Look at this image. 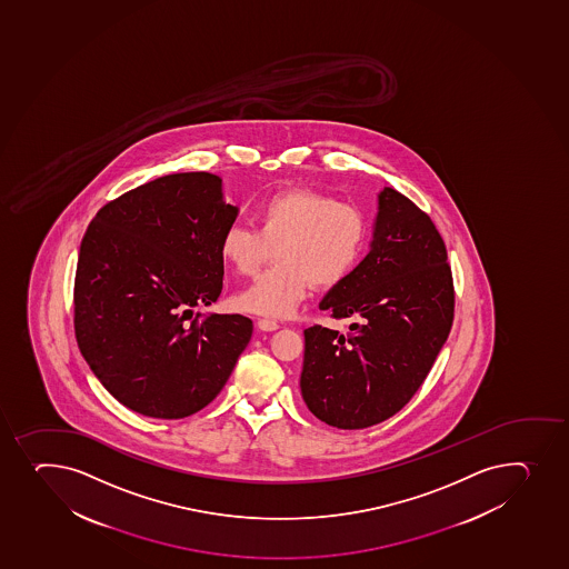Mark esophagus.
<instances>
[{
    "label": "esophagus",
    "mask_w": 569,
    "mask_h": 569,
    "mask_svg": "<svg viewBox=\"0 0 569 569\" xmlns=\"http://www.w3.org/2000/svg\"><path fill=\"white\" fill-rule=\"evenodd\" d=\"M278 322L272 321V319H258V329L263 330V332H274L278 330Z\"/></svg>",
    "instance_id": "obj_1"
}]
</instances>
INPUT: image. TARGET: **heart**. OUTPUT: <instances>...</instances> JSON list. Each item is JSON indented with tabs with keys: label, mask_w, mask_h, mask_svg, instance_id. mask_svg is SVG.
I'll list each match as a JSON object with an SVG mask.
<instances>
[{
	"label": "heart",
	"mask_w": 569,
	"mask_h": 569,
	"mask_svg": "<svg viewBox=\"0 0 569 569\" xmlns=\"http://www.w3.org/2000/svg\"><path fill=\"white\" fill-rule=\"evenodd\" d=\"M253 218L256 231L240 223L223 229L218 250L240 276L258 274L274 250L278 264L233 299L239 310L258 316H291L311 286L338 288L362 263L371 240L362 207L308 188L272 193Z\"/></svg>",
	"instance_id": "b5f03b06"
}]
</instances>
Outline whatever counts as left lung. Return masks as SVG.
<instances>
[{
  "label": "left lung",
  "instance_id": "obj_1",
  "mask_svg": "<svg viewBox=\"0 0 569 569\" xmlns=\"http://www.w3.org/2000/svg\"><path fill=\"white\" fill-rule=\"evenodd\" d=\"M431 218L393 188L379 193L369 253L319 308L357 319L343 336L305 330L300 390L308 409L338 429L385 422L428 377L453 322V280Z\"/></svg>",
  "mask_w": 569,
  "mask_h": 569
}]
</instances>
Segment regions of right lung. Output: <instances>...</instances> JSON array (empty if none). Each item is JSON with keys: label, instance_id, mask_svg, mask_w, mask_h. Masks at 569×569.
Instances as JSON below:
<instances>
[{"label": "right lung", "instance_id": "add662e5", "mask_svg": "<svg viewBox=\"0 0 569 569\" xmlns=\"http://www.w3.org/2000/svg\"><path fill=\"white\" fill-rule=\"evenodd\" d=\"M237 218L222 179L173 173L106 203L83 234L74 335L102 387L143 417H190L217 398L252 338L248 317H203L222 293L220 237Z\"/></svg>", "mask_w": 569, "mask_h": 569}]
</instances>
